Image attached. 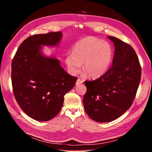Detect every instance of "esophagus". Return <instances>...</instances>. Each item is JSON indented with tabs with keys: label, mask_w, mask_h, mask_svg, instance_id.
I'll use <instances>...</instances> for the list:
<instances>
[{
	"label": "esophagus",
	"mask_w": 152,
	"mask_h": 152,
	"mask_svg": "<svg viewBox=\"0 0 152 152\" xmlns=\"http://www.w3.org/2000/svg\"><path fill=\"white\" fill-rule=\"evenodd\" d=\"M82 83H83V80H82L80 79H78L77 82H76V86H79L80 84H81Z\"/></svg>",
	"instance_id": "1"
}]
</instances>
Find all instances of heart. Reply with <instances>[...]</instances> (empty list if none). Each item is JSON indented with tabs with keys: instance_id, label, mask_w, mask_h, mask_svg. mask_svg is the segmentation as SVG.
Instances as JSON below:
<instances>
[{
	"instance_id": "obj_1",
	"label": "heart",
	"mask_w": 152,
	"mask_h": 152,
	"mask_svg": "<svg viewBox=\"0 0 152 152\" xmlns=\"http://www.w3.org/2000/svg\"><path fill=\"white\" fill-rule=\"evenodd\" d=\"M113 56V49L108 42L94 37H87L79 41L73 53L66 55L65 62L72 74L75 75L82 68L91 78H98L107 72Z\"/></svg>"
}]
</instances>
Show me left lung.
I'll list each match as a JSON object with an SVG mask.
<instances>
[{"mask_svg": "<svg viewBox=\"0 0 152 152\" xmlns=\"http://www.w3.org/2000/svg\"><path fill=\"white\" fill-rule=\"evenodd\" d=\"M115 46L112 66L104 75L85 81V111L96 122L115 120L131 107L140 85L141 68L135 50L116 37L108 36Z\"/></svg>", "mask_w": 152, "mask_h": 152, "instance_id": "1", "label": "left lung"}]
</instances>
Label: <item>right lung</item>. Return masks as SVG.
<instances>
[{"mask_svg": "<svg viewBox=\"0 0 152 152\" xmlns=\"http://www.w3.org/2000/svg\"><path fill=\"white\" fill-rule=\"evenodd\" d=\"M61 31L37 34L26 39L14 57L11 80L15 99L27 115L38 121L56 117L64 96L74 87L77 78L70 75L54 56H45L42 49L57 46Z\"/></svg>", "mask_w": 152, "mask_h": 152, "instance_id": "obj_1", "label": "right lung"}]
</instances>
